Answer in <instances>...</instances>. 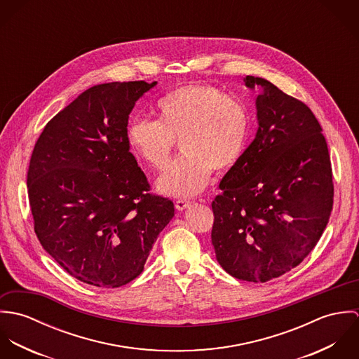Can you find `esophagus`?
I'll return each instance as SVG.
<instances>
[{"label": "esophagus", "mask_w": 359, "mask_h": 359, "mask_svg": "<svg viewBox=\"0 0 359 359\" xmlns=\"http://www.w3.org/2000/svg\"><path fill=\"white\" fill-rule=\"evenodd\" d=\"M192 205V202H189V201H175V208L178 210V211H182V210H185V208H188L189 205Z\"/></svg>", "instance_id": "34e87169"}]
</instances>
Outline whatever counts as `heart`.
<instances>
[{"label":"heart","mask_w":359,"mask_h":359,"mask_svg":"<svg viewBox=\"0 0 359 359\" xmlns=\"http://www.w3.org/2000/svg\"><path fill=\"white\" fill-rule=\"evenodd\" d=\"M157 121L134 118L127 142L152 168L163 170L181 142L184 156L157 180V189L175 198L201 194L212 171L225 174L241 160L250 134L246 104L205 83H189L165 94L156 104Z\"/></svg>","instance_id":"1"}]
</instances>
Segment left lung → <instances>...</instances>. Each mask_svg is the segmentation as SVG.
<instances>
[{
	"label": "left lung",
	"instance_id": "1",
	"mask_svg": "<svg viewBox=\"0 0 359 359\" xmlns=\"http://www.w3.org/2000/svg\"><path fill=\"white\" fill-rule=\"evenodd\" d=\"M257 97L256 138L219 182L211 243L233 278L266 282L297 266L333 208L330 156L307 104L265 79L246 76Z\"/></svg>",
	"mask_w": 359,
	"mask_h": 359
}]
</instances>
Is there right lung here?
<instances>
[{
    "mask_svg": "<svg viewBox=\"0 0 359 359\" xmlns=\"http://www.w3.org/2000/svg\"><path fill=\"white\" fill-rule=\"evenodd\" d=\"M157 83L98 84L60 110L37 140L27 171L34 232L72 276L114 289L142 271L174 217L151 194L127 142L128 116Z\"/></svg>",
    "mask_w": 359,
    "mask_h": 359,
    "instance_id": "1",
    "label": "right lung"
}]
</instances>
